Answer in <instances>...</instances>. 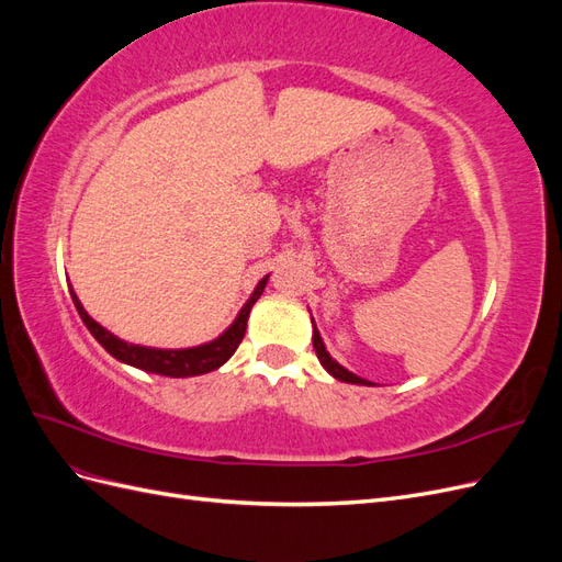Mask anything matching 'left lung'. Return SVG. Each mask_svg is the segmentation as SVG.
<instances>
[{"instance_id":"left-lung-1","label":"left lung","mask_w":562,"mask_h":562,"mask_svg":"<svg viewBox=\"0 0 562 562\" xmlns=\"http://www.w3.org/2000/svg\"><path fill=\"white\" fill-rule=\"evenodd\" d=\"M312 342H314V349H316V356H318L321 366L326 368L333 378H337L339 382H351V384H370V382L361 380L359 375H353V372H349L347 368H342V366H339L337 361H333V359H330V353L326 351V347H323V339H321V335H318V330H316V328H314Z\"/></svg>"}]
</instances>
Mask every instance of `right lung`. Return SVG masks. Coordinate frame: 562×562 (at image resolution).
Segmentation results:
<instances>
[{"label": "right lung", "instance_id": "1", "mask_svg": "<svg viewBox=\"0 0 562 562\" xmlns=\"http://www.w3.org/2000/svg\"><path fill=\"white\" fill-rule=\"evenodd\" d=\"M265 283H267V277L258 283L255 293L246 302V307L239 312V316H236V321L223 335L213 339V342H209V345L192 347V349H151V347L128 345V342H124V339H119L110 330H105L100 323H95L87 312H83L79 297L72 291L70 293H72V302H75L81 321L87 323L91 335L108 349V353L114 356L116 361H124L128 366H135V368L147 370V372H157V375H166V378H192V375H203V372H211V370L223 366L225 361H229V356L236 351V347L241 345V339L246 335V321H248L250 307L262 295Z\"/></svg>", "mask_w": 562, "mask_h": 562}]
</instances>
